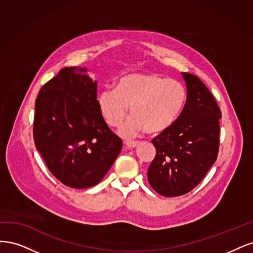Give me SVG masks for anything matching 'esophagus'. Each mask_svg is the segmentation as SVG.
<instances>
[{
  "label": "esophagus",
  "mask_w": 253,
  "mask_h": 253,
  "mask_svg": "<svg viewBox=\"0 0 253 253\" xmlns=\"http://www.w3.org/2000/svg\"><path fill=\"white\" fill-rule=\"evenodd\" d=\"M138 144H140V142H135V141H126L125 142V145L128 148H135Z\"/></svg>",
  "instance_id": "1"
}]
</instances>
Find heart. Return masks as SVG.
<instances>
[{
  "label": "heart",
  "mask_w": 253,
  "mask_h": 253,
  "mask_svg": "<svg viewBox=\"0 0 253 253\" xmlns=\"http://www.w3.org/2000/svg\"><path fill=\"white\" fill-rule=\"evenodd\" d=\"M186 89L176 80L154 73H129L119 79L116 88L103 90L97 96V106L110 127L121 128L123 136H131L145 130L149 134L165 131L180 117L186 102Z\"/></svg>",
  "instance_id": "1"
}]
</instances>
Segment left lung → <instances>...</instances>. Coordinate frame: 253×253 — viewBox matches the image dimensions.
Instances as JSON below:
<instances>
[{
	"instance_id": "8db88e82",
	"label": "left lung",
	"mask_w": 253,
	"mask_h": 253,
	"mask_svg": "<svg viewBox=\"0 0 253 253\" xmlns=\"http://www.w3.org/2000/svg\"><path fill=\"white\" fill-rule=\"evenodd\" d=\"M187 99L175 123L152 140L157 150L147 176L163 197H178L198 186L216 161L221 110L209 89L182 72Z\"/></svg>"
}]
</instances>
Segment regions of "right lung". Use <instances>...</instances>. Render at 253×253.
Returning a JSON list of instances; mask_svg holds the SVG:
<instances>
[{"label":"right lung","instance_id":"add662e5","mask_svg":"<svg viewBox=\"0 0 253 253\" xmlns=\"http://www.w3.org/2000/svg\"><path fill=\"white\" fill-rule=\"evenodd\" d=\"M86 68L66 67L36 100L34 138L46 166L71 188L99 183L122 150L121 138L103 119L95 81Z\"/></svg>","mask_w":253,"mask_h":253}]
</instances>
